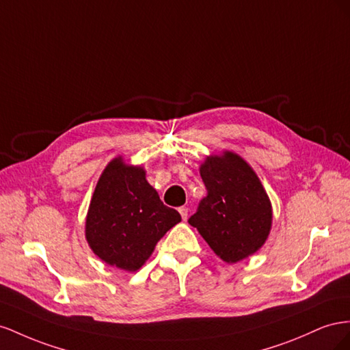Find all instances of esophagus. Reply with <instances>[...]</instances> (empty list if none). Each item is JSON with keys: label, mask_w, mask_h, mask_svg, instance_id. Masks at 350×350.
Listing matches in <instances>:
<instances>
[{"label": "esophagus", "mask_w": 350, "mask_h": 350, "mask_svg": "<svg viewBox=\"0 0 350 350\" xmlns=\"http://www.w3.org/2000/svg\"><path fill=\"white\" fill-rule=\"evenodd\" d=\"M178 213H180L182 218H183L185 221H186V219H187V215H189V208H187V206H180V208H178Z\"/></svg>", "instance_id": "esophagus-1"}]
</instances>
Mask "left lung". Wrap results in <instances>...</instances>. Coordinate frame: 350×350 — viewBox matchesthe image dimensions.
<instances>
[{
    "mask_svg": "<svg viewBox=\"0 0 350 350\" xmlns=\"http://www.w3.org/2000/svg\"><path fill=\"white\" fill-rule=\"evenodd\" d=\"M199 173L208 195L189 224L227 264L256 254L271 232L273 206L254 168L226 149L208 155Z\"/></svg>",
    "mask_w": 350,
    "mask_h": 350,
    "instance_id": "8db88e82",
    "label": "left lung"
}]
</instances>
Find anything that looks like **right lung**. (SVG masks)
Wrapping results in <instances>:
<instances>
[{
	"mask_svg": "<svg viewBox=\"0 0 350 350\" xmlns=\"http://www.w3.org/2000/svg\"><path fill=\"white\" fill-rule=\"evenodd\" d=\"M182 221L148 183L142 165L113 158L98 178L85 219V237L105 264L135 273L170 228Z\"/></svg>",
	"mask_w": 350,
	"mask_h": 350,
	"instance_id": "obj_1",
	"label": "right lung"
}]
</instances>
